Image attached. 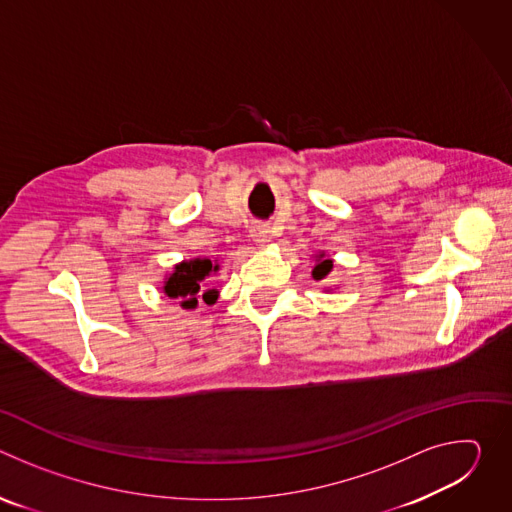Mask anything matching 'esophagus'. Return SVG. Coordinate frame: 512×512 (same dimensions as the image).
<instances>
[{
  "label": "esophagus",
  "instance_id": "1",
  "mask_svg": "<svg viewBox=\"0 0 512 512\" xmlns=\"http://www.w3.org/2000/svg\"><path fill=\"white\" fill-rule=\"evenodd\" d=\"M251 237L255 239V243L265 245V243L269 241V229H267L265 225H255V227L251 229Z\"/></svg>",
  "mask_w": 512,
  "mask_h": 512
}]
</instances>
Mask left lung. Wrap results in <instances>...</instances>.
<instances>
[{
    "mask_svg": "<svg viewBox=\"0 0 512 512\" xmlns=\"http://www.w3.org/2000/svg\"><path fill=\"white\" fill-rule=\"evenodd\" d=\"M330 271H332V261H330V259H324V261H320V263L314 267L312 275H314V279H324Z\"/></svg>",
    "mask_w": 512,
    "mask_h": 512,
    "instance_id": "left-lung-1",
    "label": "left lung"
}]
</instances>
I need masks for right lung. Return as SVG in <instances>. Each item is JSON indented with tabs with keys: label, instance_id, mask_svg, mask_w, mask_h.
<instances>
[{
	"label": "right lung",
	"instance_id": "right-lung-1",
	"mask_svg": "<svg viewBox=\"0 0 512 512\" xmlns=\"http://www.w3.org/2000/svg\"><path fill=\"white\" fill-rule=\"evenodd\" d=\"M216 269V267H214ZM212 271L210 259H194L176 265V271L168 277L164 291L182 302V308H196L198 300L212 304L216 300L214 289H204V277Z\"/></svg>",
	"mask_w": 512,
	"mask_h": 512
}]
</instances>
